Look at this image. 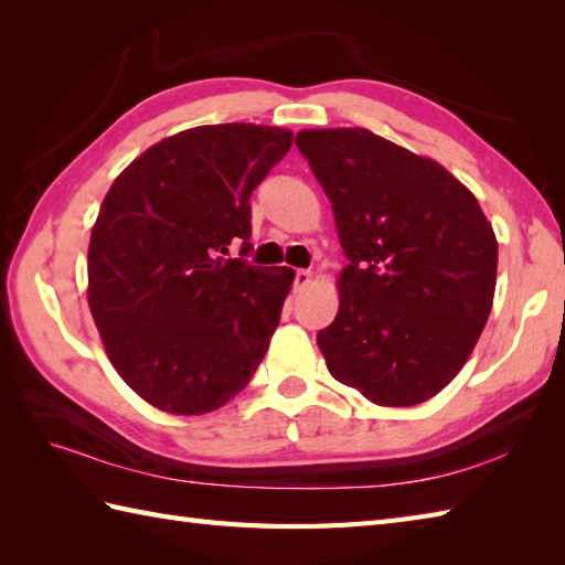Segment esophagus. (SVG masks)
I'll use <instances>...</instances> for the list:
<instances>
[{"label": "esophagus", "instance_id": "esophagus-1", "mask_svg": "<svg viewBox=\"0 0 565 565\" xmlns=\"http://www.w3.org/2000/svg\"><path fill=\"white\" fill-rule=\"evenodd\" d=\"M310 279H313V274H310L308 269H296L294 286H296V289H303V286L310 284Z\"/></svg>", "mask_w": 565, "mask_h": 565}]
</instances>
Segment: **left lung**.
Wrapping results in <instances>:
<instances>
[{"label":"left lung","mask_w":565,"mask_h":565,"mask_svg":"<svg viewBox=\"0 0 565 565\" xmlns=\"http://www.w3.org/2000/svg\"><path fill=\"white\" fill-rule=\"evenodd\" d=\"M347 267L318 347L330 374L407 407L459 374L493 308L498 239L476 196L429 158L366 128L301 130Z\"/></svg>","instance_id":"obj_1"}]
</instances>
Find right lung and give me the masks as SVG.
<instances>
[{"label":"right lung","mask_w":565,"mask_h":565,"mask_svg":"<svg viewBox=\"0 0 565 565\" xmlns=\"http://www.w3.org/2000/svg\"><path fill=\"white\" fill-rule=\"evenodd\" d=\"M291 130L221 124L154 142L118 174L89 239V308L114 369L174 415L225 405L255 376L294 269L255 267L249 196ZM237 238L241 257L222 255Z\"/></svg>","instance_id":"1"}]
</instances>
